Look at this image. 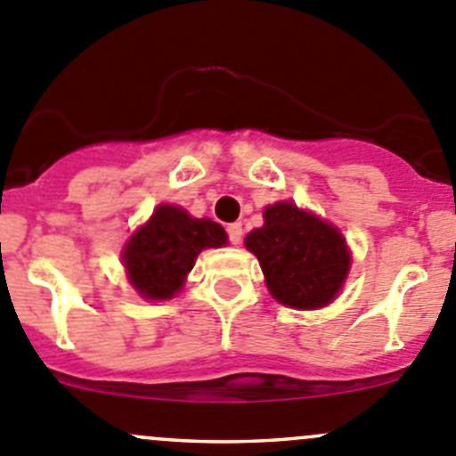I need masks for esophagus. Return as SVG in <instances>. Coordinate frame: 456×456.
Segmentation results:
<instances>
[{
    "label": "esophagus",
    "mask_w": 456,
    "mask_h": 456,
    "mask_svg": "<svg viewBox=\"0 0 456 456\" xmlns=\"http://www.w3.org/2000/svg\"><path fill=\"white\" fill-rule=\"evenodd\" d=\"M226 232H228V239H230V243H234V246H237V243L241 241V234H243V228H241V224H228Z\"/></svg>",
    "instance_id": "obj_1"
}]
</instances>
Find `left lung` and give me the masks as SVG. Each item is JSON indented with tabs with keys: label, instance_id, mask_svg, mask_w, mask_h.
I'll return each mask as SVG.
<instances>
[{
	"label": "left lung",
	"instance_id": "1",
	"mask_svg": "<svg viewBox=\"0 0 456 456\" xmlns=\"http://www.w3.org/2000/svg\"><path fill=\"white\" fill-rule=\"evenodd\" d=\"M246 248L259 259L270 295L297 310L330 304L353 264L344 234L292 201L268 206L264 226L248 234Z\"/></svg>",
	"mask_w": 456,
	"mask_h": 456
}]
</instances>
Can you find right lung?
Segmentation results:
<instances>
[{
  "label": "right lung",
  "instance_id": "add662e5",
  "mask_svg": "<svg viewBox=\"0 0 456 456\" xmlns=\"http://www.w3.org/2000/svg\"><path fill=\"white\" fill-rule=\"evenodd\" d=\"M226 241V230L217 222L195 219L179 206L161 204L130 234L121 261L134 290L143 299L161 301L182 290L204 248H222Z\"/></svg>",
  "mask_w": 456,
  "mask_h": 456
}]
</instances>
